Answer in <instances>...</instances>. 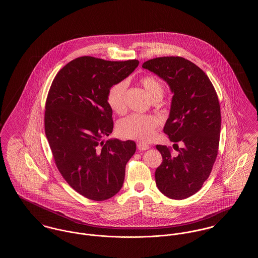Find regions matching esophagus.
Here are the masks:
<instances>
[{"mask_svg":"<svg viewBox=\"0 0 258 258\" xmlns=\"http://www.w3.org/2000/svg\"><path fill=\"white\" fill-rule=\"evenodd\" d=\"M149 148H150L149 147V145L145 144V143H142V142L137 143V149L140 150V151H146Z\"/></svg>","mask_w":258,"mask_h":258,"instance_id":"1","label":"esophagus"}]
</instances>
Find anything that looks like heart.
<instances>
[{"label": "heart", "mask_w": 258, "mask_h": 258, "mask_svg": "<svg viewBox=\"0 0 258 258\" xmlns=\"http://www.w3.org/2000/svg\"><path fill=\"white\" fill-rule=\"evenodd\" d=\"M140 83L152 101H160L163 98L164 86L156 76L150 74L143 75L140 78ZM126 87V81H119L112 85L107 93L108 105L112 110L118 114H123L125 111L124 97ZM159 123V119L155 116L133 114L119 123L118 133L123 138L146 142L154 137Z\"/></svg>", "instance_id": "heart-1"}]
</instances>
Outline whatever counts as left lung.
Here are the masks:
<instances>
[{
  "instance_id": "1",
  "label": "left lung",
  "mask_w": 258,
  "mask_h": 258,
  "mask_svg": "<svg viewBox=\"0 0 258 258\" xmlns=\"http://www.w3.org/2000/svg\"><path fill=\"white\" fill-rule=\"evenodd\" d=\"M143 69L157 74L170 87L171 108L163 127L172 142L184 143L173 157L171 150L157 145L162 162L157 168L156 184L172 199L197 194L208 179L217 159L221 107L216 90L206 74L182 57H160L145 61Z\"/></svg>"
}]
</instances>
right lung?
<instances>
[{
  "label": "right lung",
  "instance_id": "add662e5",
  "mask_svg": "<svg viewBox=\"0 0 258 258\" xmlns=\"http://www.w3.org/2000/svg\"><path fill=\"white\" fill-rule=\"evenodd\" d=\"M139 61H105L90 56L67 63L55 76L45 103L44 130L57 168L74 190L103 201L119 192L135 141L109 139L113 131L107 93Z\"/></svg>",
  "mask_w": 258,
  "mask_h": 258
}]
</instances>
